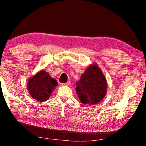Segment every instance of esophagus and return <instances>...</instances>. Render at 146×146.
<instances>
[{"mask_svg":"<svg viewBox=\"0 0 146 146\" xmlns=\"http://www.w3.org/2000/svg\"><path fill=\"white\" fill-rule=\"evenodd\" d=\"M70 84V82H68L64 83V84H62V86H69Z\"/></svg>","mask_w":146,"mask_h":146,"instance_id":"obj_1","label":"esophagus"}]
</instances>
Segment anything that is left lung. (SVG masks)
I'll list each match as a JSON object with an SVG mask.
<instances>
[{
	"label": "left lung",
	"instance_id": "1",
	"mask_svg": "<svg viewBox=\"0 0 146 146\" xmlns=\"http://www.w3.org/2000/svg\"><path fill=\"white\" fill-rule=\"evenodd\" d=\"M75 90L81 102L93 106L99 103L107 93L108 82L98 64L93 63L86 69L76 82Z\"/></svg>",
	"mask_w": 146,
	"mask_h": 146
}]
</instances>
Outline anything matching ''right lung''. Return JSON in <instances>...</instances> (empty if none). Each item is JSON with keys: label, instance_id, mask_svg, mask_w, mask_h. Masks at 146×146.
Returning a JSON list of instances; mask_svg holds the SVG:
<instances>
[{"label": "right lung", "instance_id": "add662e5", "mask_svg": "<svg viewBox=\"0 0 146 146\" xmlns=\"http://www.w3.org/2000/svg\"><path fill=\"white\" fill-rule=\"evenodd\" d=\"M57 85L58 82L55 79L45 70H42L29 78L27 90L34 99L39 102H45L51 97Z\"/></svg>", "mask_w": 146, "mask_h": 146}]
</instances>
